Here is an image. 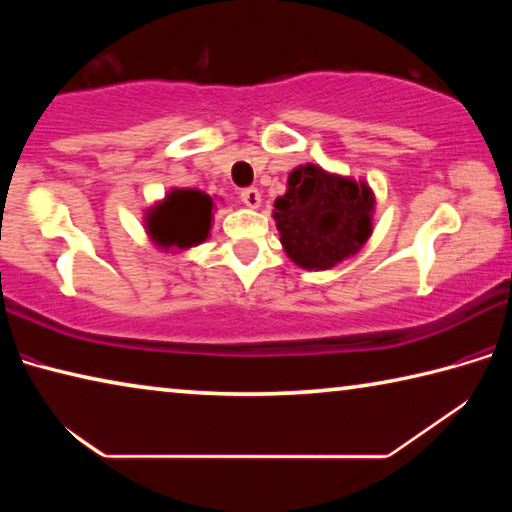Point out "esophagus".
<instances>
[{"instance_id": "1", "label": "esophagus", "mask_w": 512, "mask_h": 512, "mask_svg": "<svg viewBox=\"0 0 512 512\" xmlns=\"http://www.w3.org/2000/svg\"><path fill=\"white\" fill-rule=\"evenodd\" d=\"M241 203L250 207V210H257V207L262 205V194H259L257 187H248L241 192Z\"/></svg>"}]
</instances>
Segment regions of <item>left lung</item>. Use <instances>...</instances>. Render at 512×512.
Returning a JSON list of instances; mask_svg holds the SVG:
<instances>
[{
    "label": "left lung",
    "instance_id": "obj_1",
    "mask_svg": "<svg viewBox=\"0 0 512 512\" xmlns=\"http://www.w3.org/2000/svg\"><path fill=\"white\" fill-rule=\"evenodd\" d=\"M375 205V192L363 178L307 162L289 173L287 192L273 203V219L293 264L329 271L366 246Z\"/></svg>",
    "mask_w": 512,
    "mask_h": 512
}]
</instances>
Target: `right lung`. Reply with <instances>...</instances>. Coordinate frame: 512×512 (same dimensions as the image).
<instances>
[{
	"mask_svg": "<svg viewBox=\"0 0 512 512\" xmlns=\"http://www.w3.org/2000/svg\"><path fill=\"white\" fill-rule=\"evenodd\" d=\"M216 203L192 187H171L144 212V230L162 253H187L210 239Z\"/></svg>",
	"mask_w": 512,
	"mask_h": 512,
	"instance_id": "obj_1",
	"label": "right lung"
}]
</instances>
